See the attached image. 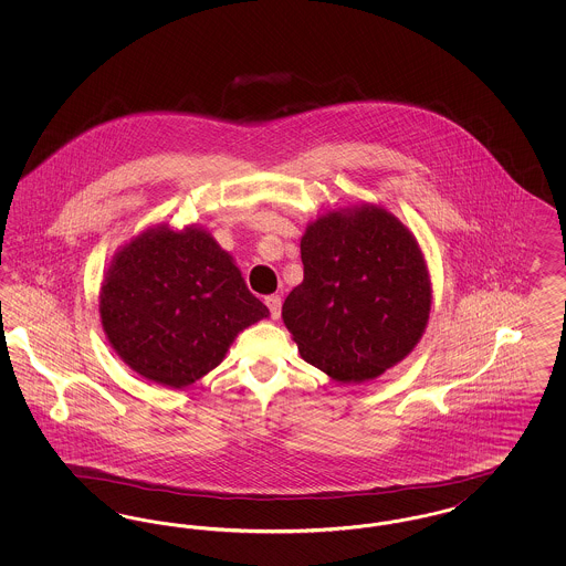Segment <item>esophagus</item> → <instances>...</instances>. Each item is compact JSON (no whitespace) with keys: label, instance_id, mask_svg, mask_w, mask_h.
Instances as JSON below:
<instances>
[{"label":"esophagus","instance_id":"34e87169","mask_svg":"<svg viewBox=\"0 0 566 566\" xmlns=\"http://www.w3.org/2000/svg\"><path fill=\"white\" fill-rule=\"evenodd\" d=\"M265 305L270 307V316L273 321L280 318V312H282V298L280 295H271L265 298Z\"/></svg>","mask_w":566,"mask_h":566}]
</instances>
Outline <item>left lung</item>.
<instances>
[{"mask_svg":"<svg viewBox=\"0 0 566 566\" xmlns=\"http://www.w3.org/2000/svg\"><path fill=\"white\" fill-rule=\"evenodd\" d=\"M303 282L282 305L301 356L337 381L403 360L429 321L431 280L413 235L386 210L331 212L301 240Z\"/></svg>","mask_w":566,"mask_h":566,"instance_id":"left-lung-1","label":"left lung"}]
</instances>
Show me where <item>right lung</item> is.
<instances>
[{"label":"right lung","mask_w":566,"mask_h":566,"mask_svg":"<svg viewBox=\"0 0 566 566\" xmlns=\"http://www.w3.org/2000/svg\"><path fill=\"white\" fill-rule=\"evenodd\" d=\"M99 314L109 344L134 371L182 388L220 365L235 335L270 310L210 233L161 227L116 254Z\"/></svg>","instance_id":"1"}]
</instances>
